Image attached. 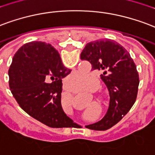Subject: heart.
Here are the masks:
<instances>
[{"label": "heart", "instance_id": "b5f03b06", "mask_svg": "<svg viewBox=\"0 0 155 155\" xmlns=\"http://www.w3.org/2000/svg\"><path fill=\"white\" fill-rule=\"evenodd\" d=\"M93 82V78L88 74L78 72L70 75L67 80L70 87H75L78 89H84L91 84ZM97 88V83L95 82V88Z\"/></svg>", "mask_w": 155, "mask_h": 155}]
</instances>
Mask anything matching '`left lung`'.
I'll return each mask as SVG.
<instances>
[{"instance_id": "1", "label": "left lung", "mask_w": 155, "mask_h": 155, "mask_svg": "<svg viewBox=\"0 0 155 155\" xmlns=\"http://www.w3.org/2000/svg\"><path fill=\"white\" fill-rule=\"evenodd\" d=\"M81 59L91 63L93 71H104L100 76L108 89L109 107L104 118L89 126L92 130H107L121 121L136 102L140 83L136 66L127 50L109 39L87 43Z\"/></svg>"}]
</instances>
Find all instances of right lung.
<instances>
[{
    "instance_id": "right-lung-1",
    "label": "right lung",
    "mask_w": 155,
    "mask_h": 155,
    "mask_svg": "<svg viewBox=\"0 0 155 155\" xmlns=\"http://www.w3.org/2000/svg\"><path fill=\"white\" fill-rule=\"evenodd\" d=\"M58 51L43 42H31L15 54L9 69V84L14 98L25 113L52 128L75 123L63 111L61 79L71 73Z\"/></svg>"
}]
</instances>
